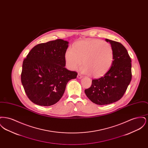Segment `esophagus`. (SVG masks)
I'll list each match as a JSON object with an SVG mask.
<instances>
[{"instance_id":"esophagus-1","label":"esophagus","mask_w":148,"mask_h":148,"mask_svg":"<svg viewBox=\"0 0 148 148\" xmlns=\"http://www.w3.org/2000/svg\"><path fill=\"white\" fill-rule=\"evenodd\" d=\"M77 77L78 79H81L82 77H83V76L82 75H81L80 74H78L77 75Z\"/></svg>"}]
</instances>
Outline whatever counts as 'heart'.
<instances>
[{
  "label": "heart",
  "instance_id": "b5f03b06",
  "mask_svg": "<svg viewBox=\"0 0 148 148\" xmlns=\"http://www.w3.org/2000/svg\"><path fill=\"white\" fill-rule=\"evenodd\" d=\"M66 67L71 71L77 69L82 62L80 71L95 77L104 75L114 62V51L109 42L98 39H89L75 43L65 53Z\"/></svg>",
  "mask_w": 148,
  "mask_h": 148
}]
</instances>
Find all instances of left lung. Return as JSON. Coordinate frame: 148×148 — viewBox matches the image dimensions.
Listing matches in <instances>:
<instances>
[{
  "label": "left lung",
  "instance_id": "left-lung-1",
  "mask_svg": "<svg viewBox=\"0 0 148 148\" xmlns=\"http://www.w3.org/2000/svg\"><path fill=\"white\" fill-rule=\"evenodd\" d=\"M114 51V62L106 74L92 80L85 90L86 97L98 105H107L118 101L127 90L132 80V60L126 48L119 42L106 39Z\"/></svg>",
  "mask_w": 148,
  "mask_h": 148
}]
</instances>
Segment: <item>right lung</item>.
<instances>
[{
  "mask_svg": "<svg viewBox=\"0 0 148 148\" xmlns=\"http://www.w3.org/2000/svg\"><path fill=\"white\" fill-rule=\"evenodd\" d=\"M68 44L57 39L38 44L24 60L21 83L28 98L35 104H55L63 97L68 82L77 77V72L65 68Z\"/></svg>",
  "mask_w": 148,
  "mask_h": 148,
  "instance_id": "right-lung-1",
  "label": "right lung"
}]
</instances>
